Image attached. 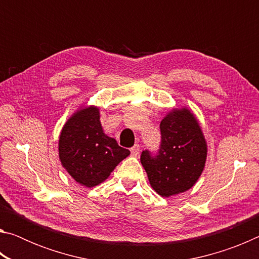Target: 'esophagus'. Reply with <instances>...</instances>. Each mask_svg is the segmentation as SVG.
Wrapping results in <instances>:
<instances>
[{
    "mask_svg": "<svg viewBox=\"0 0 259 259\" xmlns=\"http://www.w3.org/2000/svg\"><path fill=\"white\" fill-rule=\"evenodd\" d=\"M139 145H135L134 147H131V150H130V152H131V156H137L138 154H139Z\"/></svg>",
    "mask_w": 259,
    "mask_h": 259,
    "instance_id": "34e87169",
    "label": "esophagus"
}]
</instances>
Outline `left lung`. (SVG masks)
Segmentation results:
<instances>
[{
  "label": "left lung",
  "mask_w": 259,
  "mask_h": 259,
  "mask_svg": "<svg viewBox=\"0 0 259 259\" xmlns=\"http://www.w3.org/2000/svg\"><path fill=\"white\" fill-rule=\"evenodd\" d=\"M157 155L143 151L140 162L153 190L164 198L186 192L198 182L208 146L199 121L187 107L172 108L162 119Z\"/></svg>",
  "instance_id": "obj_1"
}]
</instances>
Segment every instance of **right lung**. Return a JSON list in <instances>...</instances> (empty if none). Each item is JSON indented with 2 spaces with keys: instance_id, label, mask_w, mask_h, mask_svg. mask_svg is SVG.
Listing matches in <instances>:
<instances>
[{
  "instance_id": "add662e5",
  "label": "right lung",
  "mask_w": 259,
  "mask_h": 259,
  "mask_svg": "<svg viewBox=\"0 0 259 259\" xmlns=\"http://www.w3.org/2000/svg\"><path fill=\"white\" fill-rule=\"evenodd\" d=\"M59 160L76 183L88 188L106 181L120 162L130 154L104 133L99 108L84 106L66 121L59 135Z\"/></svg>"
}]
</instances>
